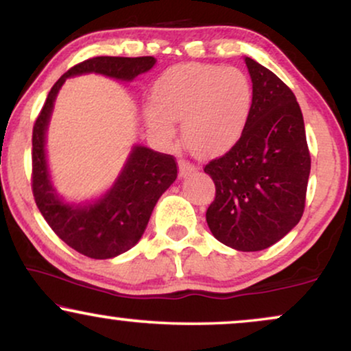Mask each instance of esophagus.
<instances>
[{
	"mask_svg": "<svg viewBox=\"0 0 351 351\" xmlns=\"http://www.w3.org/2000/svg\"><path fill=\"white\" fill-rule=\"evenodd\" d=\"M196 172V166L186 160H179V176L189 177Z\"/></svg>",
	"mask_w": 351,
	"mask_h": 351,
	"instance_id": "esophagus-1",
	"label": "esophagus"
}]
</instances>
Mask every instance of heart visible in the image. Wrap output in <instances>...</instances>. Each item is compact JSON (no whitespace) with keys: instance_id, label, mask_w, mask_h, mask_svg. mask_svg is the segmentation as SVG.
<instances>
[{"instance_id":"1","label":"heart","mask_w":351,"mask_h":351,"mask_svg":"<svg viewBox=\"0 0 351 351\" xmlns=\"http://www.w3.org/2000/svg\"><path fill=\"white\" fill-rule=\"evenodd\" d=\"M155 107L147 121L162 138L174 137L182 121V141L196 156L227 153L246 131L252 112V86L237 66L186 64L167 70L153 89Z\"/></svg>"}]
</instances>
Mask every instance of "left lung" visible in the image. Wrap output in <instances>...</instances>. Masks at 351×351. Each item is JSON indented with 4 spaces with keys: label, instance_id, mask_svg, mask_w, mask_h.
<instances>
[{
    "label": "left lung",
    "instance_id": "left-lung-1",
    "mask_svg": "<svg viewBox=\"0 0 351 351\" xmlns=\"http://www.w3.org/2000/svg\"><path fill=\"white\" fill-rule=\"evenodd\" d=\"M252 112L237 145L209 161L215 198L206 210L210 232L237 251L270 247L299 223L311 158L295 95L251 57Z\"/></svg>",
    "mask_w": 351,
    "mask_h": 351
}]
</instances>
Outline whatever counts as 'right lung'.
<instances>
[{
    "label": "right lung",
    "instance_id": "add662e5",
    "mask_svg": "<svg viewBox=\"0 0 351 351\" xmlns=\"http://www.w3.org/2000/svg\"><path fill=\"white\" fill-rule=\"evenodd\" d=\"M155 57H93L80 62L52 86L32 137V190L47 225L71 249L90 258H112L136 246L160 196L177 179L172 155L134 147L118 180L104 198L86 206H71L56 195L46 162V129L56 95L69 76L100 73L131 81L155 65Z\"/></svg>",
    "mask_w": 351,
    "mask_h": 351
}]
</instances>
